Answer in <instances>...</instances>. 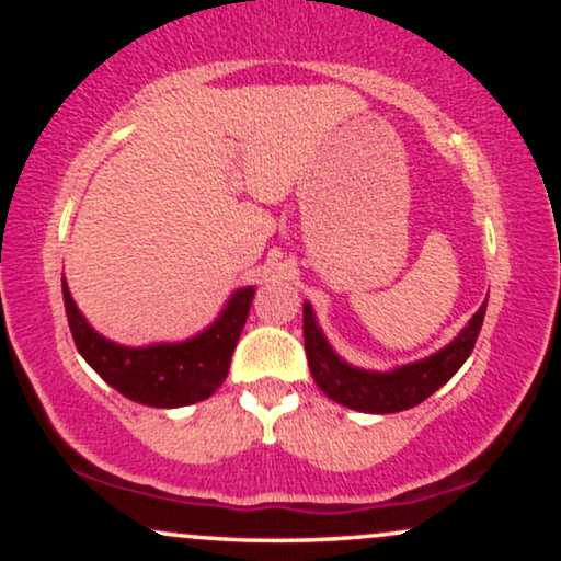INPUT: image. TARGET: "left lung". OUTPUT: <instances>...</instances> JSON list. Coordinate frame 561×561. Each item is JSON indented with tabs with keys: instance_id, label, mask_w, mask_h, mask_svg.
Masks as SVG:
<instances>
[{
	"instance_id": "1",
	"label": "left lung",
	"mask_w": 561,
	"mask_h": 561,
	"mask_svg": "<svg viewBox=\"0 0 561 561\" xmlns=\"http://www.w3.org/2000/svg\"><path fill=\"white\" fill-rule=\"evenodd\" d=\"M482 319H485V302L446 347L390 371L362 369V366H353L340 358L321 332L317 313L308 300L302 302V340H306V356L313 382L324 390V396H330L334 403L345 405V409L364 411V414H396V411L422 403L461 369L478 340Z\"/></svg>"
}]
</instances>
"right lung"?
I'll return each instance as SVG.
<instances>
[{
    "mask_svg": "<svg viewBox=\"0 0 561 561\" xmlns=\"http://www.w3.org/2000/svg\"><path fill=\"white\" fill-rule=\"evenodd\" d=\"M255 287H240L224 302L214 324L182 343L121 345L107 340L89 324L76 306L68 282L62 279L68 327L76 347L92 369L128 401L156 409H179L205 401L221 388L229 375L231 353L248 321Z\"/></svg>",
    "mask_w": 561,
    "mask_h": 561,
    "instance_id": "1",
    "label": "right lung"
}]
</instances>
